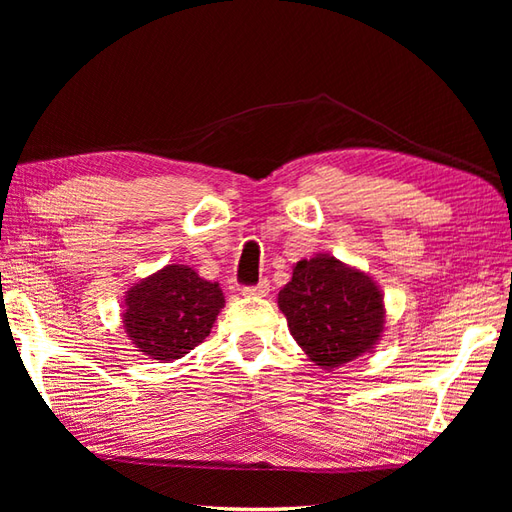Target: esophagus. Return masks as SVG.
I'll list each match as a JSON object with an SVG mask.
<instances>
[{
	"instance_id": "obj_1",
	"label": "esophagus",
	"mask_w": 512,
	"mask_h": 512,
	"mask_svg": "<svg viewBox=\"0 0 512 512\" xmlns=\"http://www.w3.org/2000/svg\"><path fill=\"white\" fill-rule=\"evenodd\" d=\"M268 292H270V284H268L266 279H262L257 286H246V288L242 290V295H244V297H266Z\"/></svg>"
}]
</instances>
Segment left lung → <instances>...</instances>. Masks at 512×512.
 Masks as SVG:
<instances>
[{"instance_id":"8db88e82","label":"left lung","mask_w":512,"mask_h":512,"mask_svg":"<svg viewBox=\"0 0 512 512\" xmlns=\"http://www.w3.org/2000/svg\"><path fill=\"white\" fill-rule=\"evenodd\" d=\"M277 303L292 339L328 372L372 352L385 332V303L376 281L330 255L297 262Z\"/></svg>"}]
</instances>
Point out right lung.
<instances>
[{"label":"right lung","instance_id":"right-lung-1","mask_svg":"<svg viewBox=\"0 0 512 512\" xmlns=\"http://www.w3.org/2000/svg\"><path fill=\"white\" fill-rule=\"evenodd\" d=\"M224 303L217 281L169 264L127 290L123 328L138 352L160 363L176 361L211 334Z\"/></svg>","mask_w":512,"mask_h":512}]
</instances>
